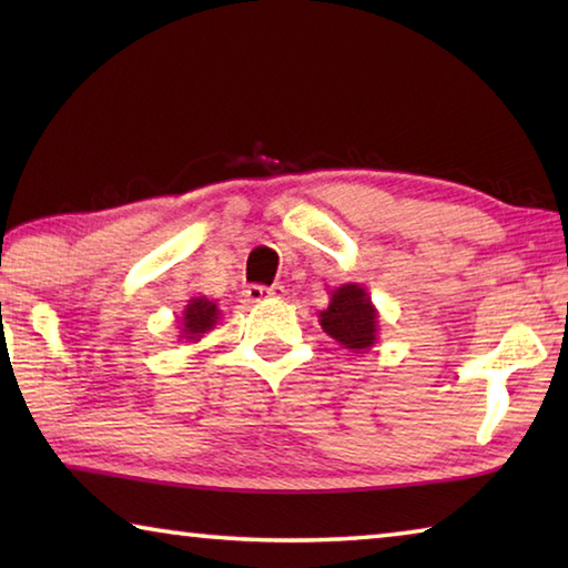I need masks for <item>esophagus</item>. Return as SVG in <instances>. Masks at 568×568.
Returning a JSON list of instances; mask_svg holds the SVG:
<instances>
[{"label": "esophagus", "instance_id": "1", "mask_svg": "<svg viewBox=\"0 0 568 568\" xmlns=\"http://www.w3.org/2000/svg\"><path fill=\"white\" fill-rule=\"evenodd\" d=\"M285 291L281 285H273V287H267V285H257V283H253V285H247L245 287V295H247V301H253V303H261V301H265V297H281Z\"/></svg>", "mask_w": 568, "mask_h": 568}]
</instances>
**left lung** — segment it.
<instances>
[{"instance_id":"8db88e82","label":"left lung","mask_w":568,"mask_h":568,"mask_svg":"<svg viewBox=\"0 0 568 568\" xmlns=\"http://www.w3.org/2000/svg\"><path fill=\"white\" fill-rule=\"evenodd\" d=\"M323 331L345 348L365 351L376 343V307L361 285L348 283L333 291L331 303L321 311Z\"/></svg>"}]
</instances>
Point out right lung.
Returning <instances> with one entry per match:
<instances>
[{"label":"right lung","mask_w":568,"mask_h":568,"mask_svg":"<svg viewBox=\"0 0 568 568\" xmlns=\"http://www.w3.org/2000/svg\"><path fill=\"white\" fill-rule=\"evenodd\" d=\"M217 315L220 311L213 301H207V297H195V301L187 303L185 313H182V325H185L182 331H185L187 338L197 341L200 335L217 323Z\"/></svg>","instance_id":"right-lung-1"}]
</instances>
